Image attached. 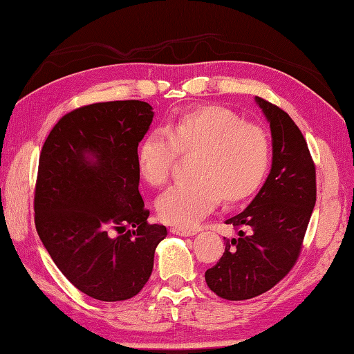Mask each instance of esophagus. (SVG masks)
Here are the masks:
<instances>
[{"label": "esophagus", "mask_w": 354, "mask_h": 354, "mask_svg": "<svg viewBox=\"0 0 354 354\" xmlns=\"http://www.w3.org/2000/svg\"><path fill=\"white\" fill-rule=\"evenodd\" d=\"M172 234H177V236H185V237H189V236H194L197 230H188V228H178V226H174V228H171Z\"/></svg>", "instance_id": "esophagus-1"}]
</instances>
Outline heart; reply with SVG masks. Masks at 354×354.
I'll list each match as a JSON object with an SVG mask.
<instances>
[{"label": "heart", "mask_w": 354, "mask_h": 354, "mask_svg": "<svg viewBox=\"0 0 354 354\" xmlns=\"http://www.w3.org/2000/svg\"><path fill=\"white\" fill-rule=\"evenodd\" d=\"M162 131L146 134L137 146L140 176L152 186L168 182L178 154H192V178L177 183L157 200L160 218L191 228L223 200L234 205L254 196L268 174L270 137L257 124L222 106L183 112Z\"/></svg>", "instance_id": "1"}]
</instances>
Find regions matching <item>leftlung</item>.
<instances>
[{
    "label": "left lung",
    "instance_id": "left-lung-1",
    "mask_svg": "<svg viewBox=\"0 0 354 354\" xmlns=\"http://www.w3.org/2000/svg\"><path fill=\"white\" fill-rule=\"evenodd\" d=\"M270 122L272 165L248 208L226 220L239 232L206 270L209 290L226 301H245L271 290L301 254L316 203V168L301 129L279 106L256 97Z\"/></svg>",
    "mask_w": 354,
    "mask_h": 354
}]
</instances>
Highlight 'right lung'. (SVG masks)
Returning <instances> with one entry per match:
<instances>
[{"instance_id": "1", "label": "right lung", "mask_w": 354, "mask_h": 354, "mask_svg": "<svg viewBox=\"0 0 354 354\" xmlns=\"http://www.w3.org/2000/svg\"><path fill=\"white\" fill-rule=\"evenodd\" d=\"M152 117L140 100L83 106L58 120L39 154L37 232L66 279L97 301L138 295L168 234L148 223L138 191L136 152Z\"/></svg>"}]
</instances>
